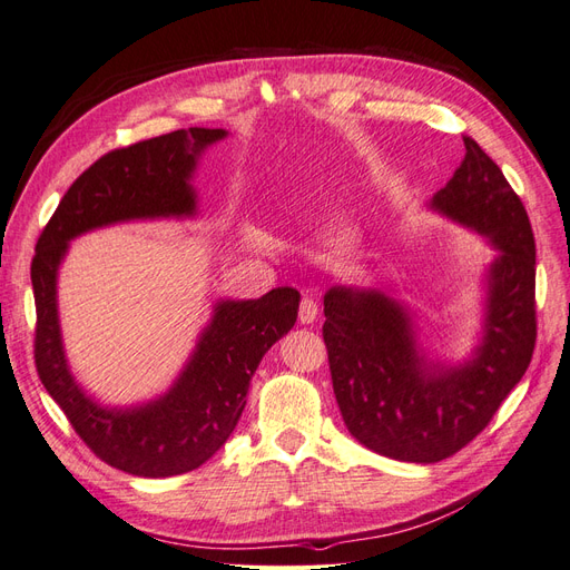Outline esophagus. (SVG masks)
Returning a JSON list of instances; mask_svg holds the SVG:
<instances>
[{
  "label": "esophagus",
  "instance_id": "1",
  "mask_svg": "<svg viewBox=\"0 0 570 570\" xmlns=\"http://www.w3.org/2000/svg\"><path fill=\"white\" fill-rule=\"evenodd\" d=\"M318 318V304L312 297H304L299 304V323L312 325Z\"/></svg>",
  "mask_w": 570,
  "mask_h": 570
}]
</instances>
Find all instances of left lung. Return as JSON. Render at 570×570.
Wrapping results in <instances>:
<instances>
[{
  "label": "left lung",
  "mask_w": 570,
  "mask_h": 570,
  "mask_svg": "<svg viewBox=\"0 0 570 570\" xmlns=\"http://www.w3.org/2000/svg\"><path fill=\"white\" fill-rule=\"evenodd\" d=\"M435 212L490 237L485 337L461 366L428 364L411 316L381 289L331 287L323 342L344 425L368 450L435 463L463 450L525 375L538 337L534 237L521 197L473 137Z\"/></svg>",
  "instance_id": "8db88e82"
}]
</instances>
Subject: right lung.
Returning a JSON list of instances; mask_svg holds the SVG:
<instances>
[{
	"label": "right lung",
	"mask_w": 570,
	"mask_h": 570,
	"mask_svg": "<svg viewBox=\"0 0 570 570\" xmlns=\"http://www.w3.org/2000/svg\"><path fill=\"white\" fill-rule=\"evenodd\" d=\"M226 130L189 128L114 149L68 187L45 226L30 281L36 292V368L80 440L109 465L140 478H168L209 461L235 430L258 361L297 321L299 292L275 287L247 302H218L176 385L157 402L101 409L68 371L57 271L68 239L118 220L193 216L189 176L199 154Z\"/></svg>",
	"instance_id": "obj_1"
}]
</instances>
